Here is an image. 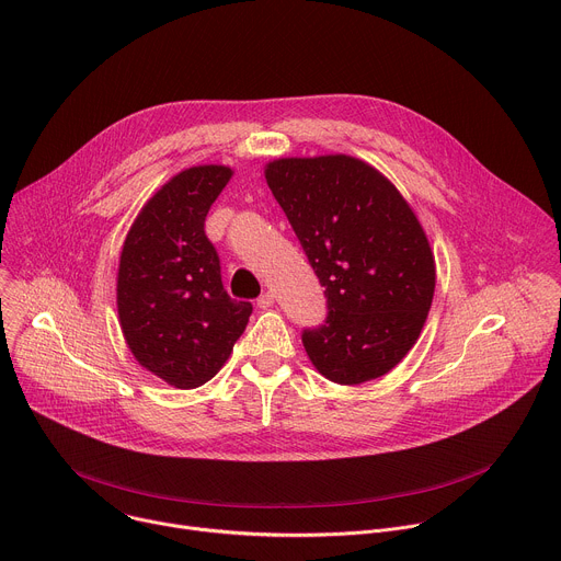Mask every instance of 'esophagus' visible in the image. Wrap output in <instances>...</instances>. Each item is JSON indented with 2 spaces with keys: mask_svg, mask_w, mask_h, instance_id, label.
<instances>
[{
  "mask_svg": "<svg viewBox=\"0 0 561 561\" xmlns=\"http://www.w3.org/2000/svg\"><path fill=\"white\" fill-rule=\"evenodd\" d=\"M273 304H275V295H273V293H262V295L257 297V306L264 308V310L271 308Z\"/></svg>",
  "mask_w": 561,
  "mask_h": 561,
  "instance_id": "1",
  "label": "esophagus"
}]
</instances>
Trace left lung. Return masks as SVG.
<instances>
[{
	"instance_id": "8db88e82",
	"label": "left lung",
	"mask_w": 561,
	"mask_h": 561,
	"mask_svg": "<svg viewBox=\"0 0 561 561\" xmlns=\"http://www.w3.org/2000/svg\"><path fill=\"white\" fill-rule=\"evenodd\" d=\"M266 182L327 290V322L301 333L312 366L357 386L417 342L435 293L426 232L399 191L348 154L286 157Z\"/></svg>"
}]
</instances>
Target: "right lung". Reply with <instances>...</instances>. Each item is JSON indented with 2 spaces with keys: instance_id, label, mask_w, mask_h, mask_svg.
Instances as JSON below:
<instances>
[{
  "instance_id": "obj_1",
  "label": "right lung",
  "mask_w": 561,
  "mask_h": 561,
  "mask_svg": "<svg viewBox=\"0 0 561 561\" xmlns=\"http://www.w3.org/2000/svg\"><path fill=\"white\" fill-rule=\"evenodd\" d=\"M232 171L193 167L159 188L133 221L119 257L117 312L135 359L175 388L206 383L253 312L221 284L204 221Z\"/></svg>"
}]
</instances>
